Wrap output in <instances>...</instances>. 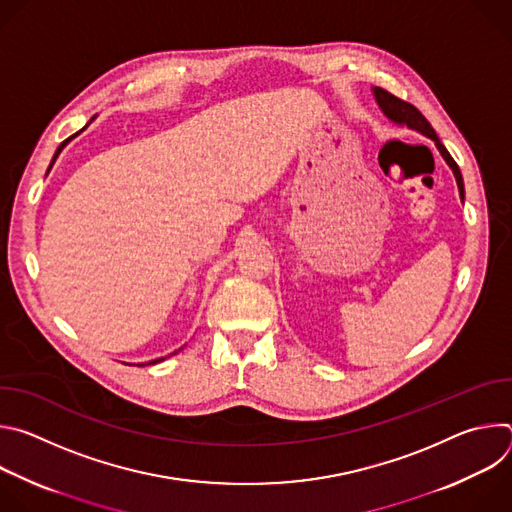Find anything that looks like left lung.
Listing matches in <instances>:
<instances>
[{
  "mask_svg": "<svg viewBox=\"0 0 512 512\" xmlns=\"http://www.w3.org/2000/svg\"><path fill=\"white\" fill-rule=\"evenodd\" d=\"M373 95H375V101L379 105V109L383 111V115L393 121L395 125H405L421 135H425L427 139H431L435 143V148L440 150L442 158L446 160V164L450 166V170L454 172V178H456V184H458V190H460V198L464 200V180H462V172L458 168V164L454 162V158L450 156V152L446 150V145L440 141V137H437V133L433 131V127L429 125V121L409 103L397 99L395 95L387 93L385 89H379V87H373Z\"/></svg>",
  "mask_w": 512,
  "mask_h": 512,
  "instance_id": "8db88e82",
  "label": "left lung"
}]
</instances>
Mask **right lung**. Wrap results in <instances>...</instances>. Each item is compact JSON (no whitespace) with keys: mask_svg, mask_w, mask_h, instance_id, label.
Returning a JSON list of instances; mask_svg holds the SVG:
<instances>
[{"mask_svg":"<svg viewBox=\"0 0 512 512\" xmlns=\"http://www.w3.org/2000/svg\"><path fill=\"white\" fill-rule=\"evenodd\" d=\"M95 117H97V115H95ZM95 117H93V119H95ZM93 119H91V121H93ZM91 121H89V123H91ZM89 123H87V125H89ZM87 125H85V127H83V129H87ZM83 129H81V131H83ZM81 131H79V133H81ZM79 133H75V135H70V137H68V139H64V141H62V143H60V145H58V150H56V152H54V156H52V162H50V166H48V172H50V170H52V166H54V162H56V158H58V156H60V152H62V150H64V148H66V145H68V141H70V139H72V137H77V135H79ZM48 172H46V176H48ZM174 354H176V352H174ZM164 358H166V356H162V358H156V360H150V362H141V364H137V367H145V364H156V362H162V360H164Z\"/></svg>","mask_w":512,"mask_h":512,"instance_id":"obj_1","label":"right lung"}]
</instances>
